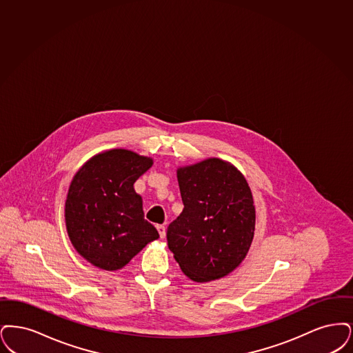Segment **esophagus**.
I'll return each instance as SVG.
<instances>
[{"label":"esophagus","mask_w":353,"mask_h":353,"mask_svg":"<svg viewBox=\"0 0 353 353\" xmlns=\"http://www.w3.org/2000/svg\"><path fill=\"white\" fill-rule=\"evenodd\" d=\"M157 230L159 232L161 239H165V237H166V227H165V225H157Z\"/></svg>","instance_id":"esophagus-1"}]
</instances>
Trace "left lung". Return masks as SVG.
<instances>
[{
	"label": "left lung",
	"mask_w": 353,
	"mask_h": 353,
	"mask_svg": "<svg viewBox=\"0 0 353 353\" xmlns=\"http://www.w3.org/2000/svg\"><path fill=\"white\" fill-rule=\"evenodd\" d=\"M183 212L168 228L169 249L195 282L230 274L250 248L256 212L243 174L210 158L178 170Z\"/></svg>",
	"instance_id": "1"
}]
</instances>
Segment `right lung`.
Here are the masks:
<instances>
[{"instance_id":"right-lung-1","label":"right lung","mask_w":353,"mask_h":353,"mask_svg":"<svg viewBox=\"0 0 353 353\" xmlns=\"http://www.w3.org/2000/svg\"><path fill=\"white\" fill-rule=\"evenodd\" d=\"M152 165V158L113 149L94 155L74 176L65 200L67 232L94 266L119 270L159 237L133 187Z\"/></svg>"}]
</instances>
